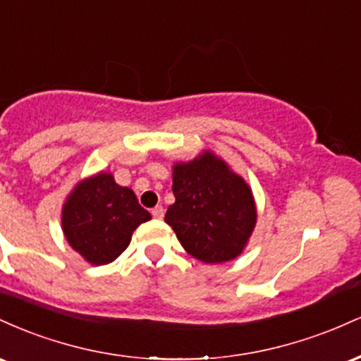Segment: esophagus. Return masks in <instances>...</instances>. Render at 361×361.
Returning a JSON list of instances; mask_svg holds the SVG:
<instances>
[{"label": "esophagus", "mask_w": 361, "mask_h": 361, "mask_svg": "<svg viewBox=\"0 0 361 361\" xmlns=\"http://www.w3.org/2000/svg\"><path fill=\"white\" fill-rule=\"evenodd\" d=\"M151 214H152V217H154V219H163L164 217V209L161 205H157L151 210Z\"/></svg>", "instance_id": "obj_1"}]
</instances>
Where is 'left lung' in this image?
<instances>
[{
	"label": "left lung",
	"mask_w": 361,
	"mask_h": 361,
	"mask_svg": "<svg viewBox=\"0 0 361 361\" xmlns=\"http://www.w3.org/2000/svg\"><path fill=\"white\" fill-rule=\"evenodd\" d=\"M175 204L164 221L186 252L204 263L241 255L255 229L256 207L250 186L222 159L204 152L173 168Z\"/></svg>",
	"instance_id": "obj_1"
}]
</instances>
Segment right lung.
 I'll return each mask as SVG.
<instances>
[{
	"instance_id": "obj_1",
	"label": "right lung",
	"mask_w": 361,
	"mask_h": 361,
	"mask_svg": "<svg viewBox=\"0 0 361 361\" xmlns=\"http://www.w3.org/2000/svg\"><path fill=\"white\" fill-rule=\"evenodd\" d=\"M151 214L139 205L130 188L115 183L109 173L81 181L62 209L66 239L91 264H106L118 258L132 233Z\"/></svg>"
}]
</instances>
